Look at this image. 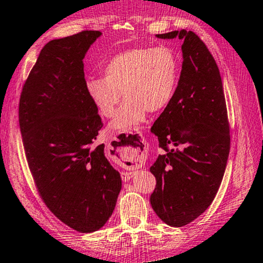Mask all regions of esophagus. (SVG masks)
I'll return each mask as SVG.
<instances>
[{
	"label": "esophagus",
	"mask_w": 263,
	"mask_h": 263,
	"mask_svg": "<svg viewBox=\"0 0 263 263\" xmlns=\"http://www.w3.org/2000/svg\"><path fill=\"white\" fill-rule=\"evenodd\" d=\"M139 145L141 146V147H139V146H138V147H132V146H125V154H128L130 155V159H131V157H132V162H137V163H142V161H144V159H145V154H146V141H145V139H144V137H141L140 138V140H139ZM126 160H127V158H126ZM133 175H135V173H123L122 174V179L123 180H125V181H127V180H130L131 177H133Z\"/></svg>",
	"instance_id": "34e87169"
}]
</instances>
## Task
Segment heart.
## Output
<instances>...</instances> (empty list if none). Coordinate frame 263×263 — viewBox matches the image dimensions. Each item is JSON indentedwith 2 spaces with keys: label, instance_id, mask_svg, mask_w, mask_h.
<instances>
[{
  "label": "heart",
  "instance_id": "1",
  "mask_svg": "<svg viewBox=\"0 0 263 263\" xmlns=\"http://www.w3.org/2000/svg\"><path fill=\"white\" fill-rule=\"evenodd\" d=\"M104 78L87 80L89 99L105 118L114 117L123 92L124 103L109 128L127 131L145 121L146 115L159 112L171 103L180 77V64L171 48L133 47L106 62Z\"/></svg>",
  "mask_w": 263,
  "mask_h": 263
}]
</instances>
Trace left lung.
<instances>
[{"label": "left lung", "mask_w": 263, "mask_h": 263, "mask_svg": "<svg viewBox=\"0 0 263 263\" xmlns=\"http://www.w3.org/2000/svg\"><path fill=\"white\" fill-rule=\"evenodd\" d=\"M158 38L179 37L182 70L174 97L152 132L164 153L149 171L157 179L151 205L169 226L181 228L211 205L230 153V125L219 69L193 31H172Z\"/></svg>", "instance_id": "1"}]
</instances>
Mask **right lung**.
Returning a JSON list of instances; mask_svg holds the SVG:
<instances>
[{
  "label": "right lung",
  "instance_id": "obj_1",
  "mask_svg": "<svg viewBox=\"0 0 263 263\" xmlns=\"http://www.w3.org/2000/svg\"><path fill=\"white\" fill-rule=\"evenodd\" d=\"M100 31L48 42L22 89L20 128L28 164L44 203L81 233L100 230L112 215L122 179L95 145L103 126L89 99L83 58Z\"/></svg>",
  "mask_w": 263,
  "mask_h": 263
}]
</instances>
